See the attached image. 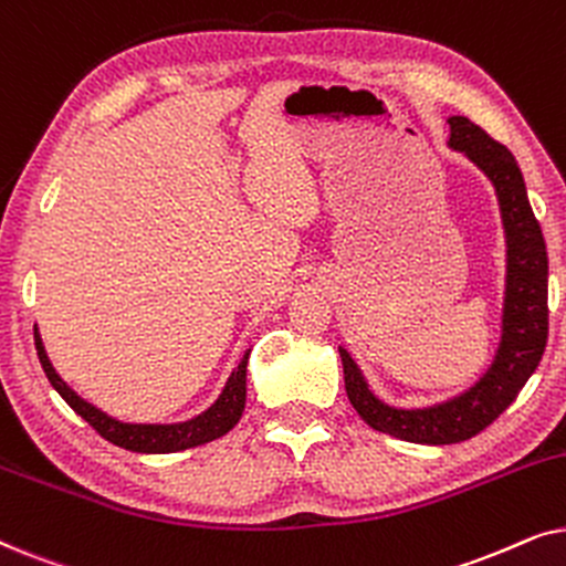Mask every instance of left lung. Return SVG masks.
Instances as JSON below:
<instances>
[{"label": "left lung", "instance_id": "8db88e82", "mask_svg": "<svg viewBox=\"0 0 566 566\" xmlns=\"http://www.w3.org/2000/svg\"><path fill=\"white\" fill-rule=\"evenodd\" d=\"M451 146L461 149L490 177L500 198L507 234V293L502 343L492 368L453 401L430 409H394L368 391L358 366L339 350L345 368V391L363 420L378 432L409 443L448 446L482 432L513 405L536 370L548 337V260L538 219L525 196L521 167L507 146L461 115L448 118Z\"/></svg>", "mask_w": 566, "mask_h": 566}]
</instances>
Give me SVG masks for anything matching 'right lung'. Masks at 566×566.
<instances>
[{
  "instance_id": "1",
  "label": "right lung",
  "mask_w": 566,
  "mask_h": 566,
  "mask_svg": "<svg viewBox=\"0 0 566 566\" xmlns=\"http://www.w3.org/2000/svg\"><path fill=\"white\" fill-rule=\"evenodd\" d=\"M35 350H38V360L49 376V381L53 389H56L69 407L74 409L82 420H87L92 428H95L99 436L111 443L126 448V451H136V453H175V451H185V448L192 446H203L208 440H216L234 428L239 422V417L244 412V399H247V355L239 360V366L231 374L227 389L219 399H216L213 407H208L203 415L192 417L188 422L180 424H126L113 420L105 412H99L97 407H92L90 401H84L82 397L69 389V386L61 381V376L53 370L49 363V355L43 350L41 337L35 332Z\"/></svg>"
}]
</instances>
